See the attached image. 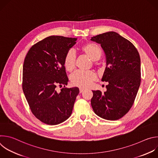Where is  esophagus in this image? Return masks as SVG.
Returning <instances> with one entry per match:
<instances>
[{
	"instance_id": "obj_1",
	"label": "esophagus",
	"mask_w": 158,
	"mask_h": 158,
	"mask_svg": "<svg viewBox=\"0 0 158 158\" xmlns=\"http://www.w3.org/2000/svg\"><path fill=\"white\" fill-rule=\"evenodd\" d=\"M84 91V89H82V88L79 89V93H82Z\"/></svg>"
}]
</instances>
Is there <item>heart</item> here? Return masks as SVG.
<instances>
[{
    "label": "heart",
    "instance_id": "1",
    "mask_svg": "<svg viewBox=\"0 0 158 158\" xmlns=\"http://www.w3.org/2000/svg\"><path fill=\"white\" fill-rule=\"evenodd\" d=\"M82 51L93 60L99 59L102 54L101 48L94 43H89L82 48ZM76 55V51L71 49L67 52L64 59V66L66 70L71 71L75 67ZM97 79L96 74L91 71H76L70 76V79L74 85L86 88L92 84Z\"/></svg>",
    "mask_w": 158,
    "mask_h": 158
}]
</instances>
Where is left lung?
Returning a JSON list of instances; mask_svg holds the SVG:
<instances>
[{
	"label": "left lung",
	"mask_w": 158,
	"mask_h": 158,
	"mask_svg": "<svg viewBox=\"0 0 158 158\" xmlns=\"http://www.w3.org/2000/svg\"><path fill=\"white\" fill-rule=\"evenodd\" d=\"M101 44L106 58L102 81L108 82L107 91H93L91 106L99 117L114 121L123 118L132 106L141 84L139 52L128 40L115 32L91 37Z\"/></svg>",
	"instance_id": "1"
}]
</instances>
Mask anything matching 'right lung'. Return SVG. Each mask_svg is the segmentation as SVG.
Masks as SVG:
<instances>
[{"label": "right lung", "mask_w": 158, "mask_h": 158, "mask_svg": "<svg viewBox=\"0 0 158 158\" xmlns=\"http://www.w3.org/2000/svg\"><path fill=\"white\" fill-rule=\"evenodd\" d=\"M77 38L52 35L35 44L23 65L22 89L32 114L41 122L59 124L68 119L79 93L77 87H65L69 79L64 59ZM64 87L56 92L57 85Z\"/></svg>", "instance_id": "right-lung-1"}]
</instances>
